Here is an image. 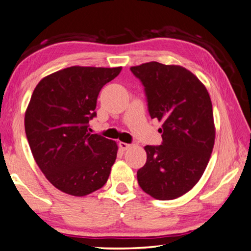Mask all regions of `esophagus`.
Returning <instances> with one entry per match:
<instances>
[{
  "label": "esophagus",
  "mask_w": 251,
  "mask_h": 251,
  "mask_svg": "<svg viewBox=\"0 0 251 251\" xmlns=\"http://www.w3.org/2000/svg\"><path fill=\"white\" fill-rule=\"evenodd\" d=\"M119 147H120V149H122V150H128L131 148V145H129V143H126V142H119Z\"/></svg>",
  "instance_id": "1"
}]
</instances>
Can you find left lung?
Returning <instances> with one entry per match:
<instances>
[{"label":"left lung","mask_w":251,"mask_h":251,"mask_svg":"<svg viewBox=\"0 0 251 251\" xmlns=\"http://www.w3.org/2000/svg\"><path fill=\"white\" fill-rule=\"evenodd\" d=\"M145 87L151 119L162 122L160 146H146L147 162L137 172L139 186L159 200L178 198L206 170L215 143L210 97L189 70L159 62L130 68Z\"/></svg>","instance_id":"obj_1"}]
</instances>
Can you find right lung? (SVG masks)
Listing matches in <instances>:
<instances>
[{
    "label": "right lung",
    "instance_id": "1",
    "mask_svg": "<svg viewBox=\"0 0 251 251\" xmlns=\"http://www.w3.org/2000/svg\"><path fill=\"white\" fill-rule=\"evenodd\" d=\"M118 68L70 67L43 77L32 93L24 126L33 157L53 186L82 197L108 181L117 143L91 134L101 89Z\"/></svg>",
    "mask_w": 251,
    "mask_h": 251
}]
</instances>
